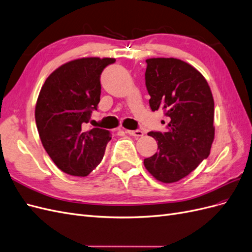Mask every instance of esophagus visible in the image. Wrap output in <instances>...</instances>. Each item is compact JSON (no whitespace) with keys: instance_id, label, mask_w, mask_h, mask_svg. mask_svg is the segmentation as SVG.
Listing matches in <instances>:
<instances>
[{"instance_id":"34e87169","label":"esophagus","mask_w":252,"mask_h":252,"mask_svg":"<svg viewBox=\"0 0 252 252\" xmlns=\"http://www.w3.org/2000/svg\"><path fill=\"white\" fill-rule=\"evenodd\" d=\"M125 132L132 135V136H136V138H140V136H143V134H144V132L142 130H128V129L127 130H125Z\"/></svg>"}]
</instances>
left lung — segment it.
<instances>
[{"mask_svg":"<svg viewBox=\"0 0 252 252\" xmlns=\"http://www.w3.org/2000/svg\"><path fill=\"white\" fill-rule=\"evenodd\" d=\"M145 72L152 111L169 120L167 131H150L158 151L144 159L145 168L162 183H174L207 158L215 140V102L203 74L174 58L147 59ZM165 123V122H164Z\"/></svg>","mask_w":252,"mask_h":252,"instance_id":"8db88e82","label":"left lung"}]
</instances>
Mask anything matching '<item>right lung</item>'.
I'll return each instance as SVG.
<instances>
[{
    "instance_id": "right-lung-1",
    "label": "right lung",
    "mask_w": 252,
    "mask_h": 252,
    "mask_svg": "<svg viewBox=\"0 0 252 252\" xmlns=\"http://www.w3.org/2000/svg\"><path fill=\"white\" fill-rule=\"evenodd\" d=\"M112 58H82L60 66L45 81L35 105V123L43 146L59 168L86 177L101 163L108 130H84L100 103V77Z\"/></svg>"
}]
</instances>
